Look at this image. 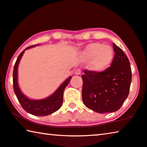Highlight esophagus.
Segmentation results:
<instances>
[{
  "label": "esophagus",
  "mask_w": 147,
  "mask_h": 147,
  "mask_svg": "<svg viewBox=\"0 0 147 147\" xmlns=\"http://www.w3.org/2000/svg\"><path fill=\"white\" fill-rule=\"evenodd\" d=\"M81 72V71L80 69H76L75 70V72H74V74H75V75H80Z\"/></svg>",
  "instance_id": "obj_1"
}]
</instances>
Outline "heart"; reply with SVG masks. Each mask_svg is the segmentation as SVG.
Wrapping results in <instances>:
<instances>
[{"label":"heart","mask_w":147,"mask_h":147,"mask_svg":"<svg viewBox=\"0 0 147 147\" xmlns=\"http://www.w3.org/2000/svg\"><path fill=\"white\" fill-rule=\"evenodd\" d=\"M115 56L113 48L100 43H92L88 45L81 53L83 61H92L90 64L91 70L100 73L108 68L113 61Z\"/></svg>","instance_id":"1"}]
</instances>
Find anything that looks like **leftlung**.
I'll return each instance as SVG.
<instances>
[{
    "mask_svg": "<svg viewBox=\"0 0 147 147\" xmlns=\"http://www.w3.org/2000/svg\"><path fill=\"white\" fill-rule=\"evenodd\" d=\"M115 57L111 66L100 73L85 69L82 100L86 107L99 113L117 111L128 98L131 69L124 51L113 44Z\"/></svg>",
    "mask_w": 147,
    "mask_h": 147,
    "instance_id": "8db88e82",
    "label": "left lung"
}]
</instances>
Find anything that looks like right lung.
Masks as SVG:
<instances>
[{"label": "right lung", "mask_w": 147, "mask_h": 147, "mask_svg": "<svg viewBox=\"0 0 147 147\" xmlns=\"http://www.w3.org/2000/svg\"><path fill=\"white\" fill-rule=\"evenodd\" d=\"M36 45H32V46L26 48L21 53L17 59L15 65H14L13 72V90L21 107L26 112L31 115H35V116H47V115L52 114L57 111L62 106V102H63L64 90L66 86L68 85L71 77H69L63 83L61 84L57 90L49 97L42 100H32L26 97L23 93H22L19 87L18 81V65L25 50L35 47Z\"/></svg>", "instance_id": "right-lung-1"}]
</instances>
